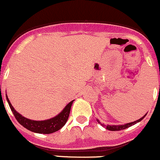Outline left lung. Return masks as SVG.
<instances>
[{
    "label": "left lung",
    "instance_id": "left-lung-1",
    "mask_svg": "<svg viewBox=\"0 0 160 160\" xmlns=\"http://www.w3.org/2000/svg\"><path fill=\"white\" fill-rule=\"evenodd\" d=\"M147 114V113H146ZM146 114L144 115L142 118H141L140 119L137 120V121H134V122H130V123H127V124H120V125H104L103 124H101L100 121H99L98 119H96V121H97L99 124H100L101 125L103 126L104 128H106V129H107V130L109 131H113V132H115V131H121V130H124V129H126L128 128L131 127V126L134 125V124H137V123L140 122L141 121H142V120L144 119V118H145V116H146Z\"/></svg>",
    "mask_w": 160,
    "mask_h": 160
}]
</instances>
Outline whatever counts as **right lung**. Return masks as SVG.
Listing matches in <instances>:
<instances>
[{
    "mask_svg": "<svg viewBox=\"0 0 160 160\" xmlns=\"http://www.w3.org/2000/svg\"><path fill=\"white\" fill-rule=\"evenodd\" d=\"M6 99H7L9 107L18 122L28 130L39 134H51L60 130L67 122L69 113H70L71 107L74 102V100L71 101L68 104L66 105V107L63 109V110L59 114L50 118V119L44 120V121H33V120L25 118L15 110L8 97L7 94H6Z\"/></svg>",
    "mask_w": 160,
    "mask_h": 160,
    "instance_id": "add662e5",
    "label": "right lung"
}]
</instances>
